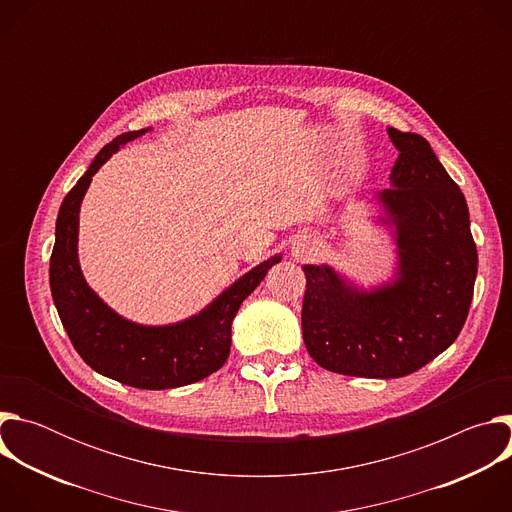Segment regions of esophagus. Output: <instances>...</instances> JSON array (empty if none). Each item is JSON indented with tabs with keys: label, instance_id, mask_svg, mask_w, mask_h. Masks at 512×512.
Segmentation results:
<instances>
[{
	"label": "esophagus",
	"instance_id": "esophagus-1",
	"mask_svg": "<svg viewBox=\"0 0 512 512\" xmlns=\"http://www.w3.org/2000/svg\"><path fill=\"white\" fill-rule=\"evenodd\" d=\"M291 251H294V255H296V257L304 259V257L312 255L314 247H312V243H310V241H298V243H294V247H291Z\"/></svg>",
	"mask_w": 512,
	"mask_h": 512
}]
</instances>
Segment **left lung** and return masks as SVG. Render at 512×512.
<instances>
[{
	"instance_id": "left-lung-1",
	"label": "left lung",
	"mask_w": 512,
	"mask_h": 512,
	"mask_svg": "<svg viewBox=\"0 0 512 512\" xmlns=\"http://www.w3.org/2000/svg\"><path fill=\"white\" fill-rule=\"evenodd\" d=\"M387 133L399 156L373 202L395 243L393 277L362 287L328 263L302 267L308 354L348 377L399 379L442 354L468 318L478 271L462 190L421 135Z\"/></svg>"
}]
</instances>
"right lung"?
Here are the masks:
<instances>
[{"label": "right lung", "instance_id": "1", "mask_svg": "<svg viewBox=\"0 0 512 512\" xmlns=\"http://www.w3.org/2000/svg\"><path fill=\"white\" fill-rule=\"evenodd\" d=\"M152 131L115 137L95 156L58 210L50 257V289L60 322L93 371L135 389H176L206 379L231 352V326L241 304L281 261L273 255L231 283L198 314L164 326L137 324L109 308L93 291L79 263V212L93 176L125 143Z\"/></svg>", "mask_w": 512, "mask_h": 512}]
</instances>
